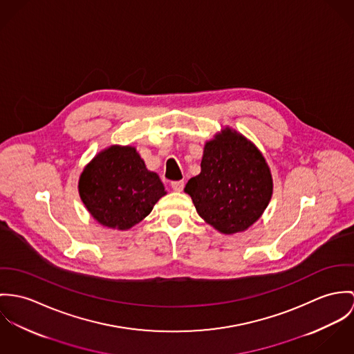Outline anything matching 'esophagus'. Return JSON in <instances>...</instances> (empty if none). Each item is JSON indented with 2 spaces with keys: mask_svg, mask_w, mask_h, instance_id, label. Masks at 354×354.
<instances>
[{
  "mask_svg": "<svg viewBox=\"0 0 354 354\" xmlns=\"http://www.w3.org/2000/svg\"><path fill=\"white\" fill-rule=\"evenodd\" d=\"M171 187L175 192H182L185 187V182L183 180H176V182H171Z\"/></svg>",
  "mask_w": 354,
  "mask_h": 354,
  "instance_id": "esophagus-1",
  "label": "esophagus"
}]
</instances>
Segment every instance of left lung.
Returning <instances> with one entry per match:
<instances>
[{
	"instance_id": "left-lung-1",
	"label": "left lung",
	"mask_w": 354,
	"mask_h": 354,
	"mask_svg": "<svg viewBox=\"0 0 354 354\" xmlns=\"http://www.w3.org/2000/svg\"><path fill=\"white\" fill-rule=\"evenodd\" d=\"M185 192L209 225L232 235L259 220L273 194V179L258 148L225 127L205 144L201 174L187 182Z\"/></svg>"
}]
</instances>
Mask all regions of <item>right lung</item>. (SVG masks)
<instances>
[{
  "mask_svg": "<svg viewBox=\"0 0 354 354\" xmlns=\"http://www.w3.org/2000/svg\"><path fill=\"white\" fill-rule=\"evenodd\" d=\"M79 193L91 216L107 228L126 231L142 221L167 194L156 172L136 148L111 145L80 175Z\"/></svg>",
  "mask_w": 354,
  "mask_h": 354,
  "instance_id": "obj_1",
  "label": "right lung"
}]
</instances>
